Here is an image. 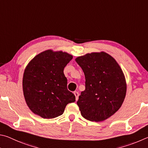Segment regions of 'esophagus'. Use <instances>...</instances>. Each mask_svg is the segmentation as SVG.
Segmentation results:
<instances>
[{
	"label": "esophagus",
	"mask_w": 148,
	"mask_h": 148,
	"mask_svg": "<svg viewBox=\"0 0 148 148\" xmlns=\"http://www.w3.org/2000/svg\"><path fill=\"white\" fill-rule=\"evenodd\" d=\"M73 94H74V95H75V99H76V101H77V100H78V99H79V93L77 92H74Z\"/></svg>",
	"instance_id": "esophagus-1"
}]
</instances>
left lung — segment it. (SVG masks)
I'll list each match as a JSON object with an SVG mask.
<instances>
[{
    "instance_id": "obj_1",
    "label": "left lung",
    "mask_w": 148,
    "mask_h": 148,
    "mask_svg": "<svg viewBox=\"0 0 148 148\" xmlns=\"http://www.w3.org/2000/svg\"><path fill=\"white\" fill-rule=\"evenodd\" d=\"M75 61L86 79V88L77 102L81 115L96 122L107 120L120 109L125 97L127 84L122 69L103 51L87 53Z\"/></svg>"
}]
</instances>
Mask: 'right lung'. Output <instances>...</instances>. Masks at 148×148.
Returning <instances> with one entry per match:
<instances>
[{"instance_id":"right-lung-1","label":"right lung","mask_w":148,"mask_h":148,"mask_svg":"<svg viewBox=\"0 0 148 148\" xmlns=\"http://www.w3.org/2000/svg\"><path fill=\"white\" fill-rule=\"evenodd\" d=\"M73 58L71 54L52 49L39 53L31 60L23 78V94L28 108L45 119L58 117L66 105L75 101L67 88L64 69Z\"/></svg>"}]
</instances>
